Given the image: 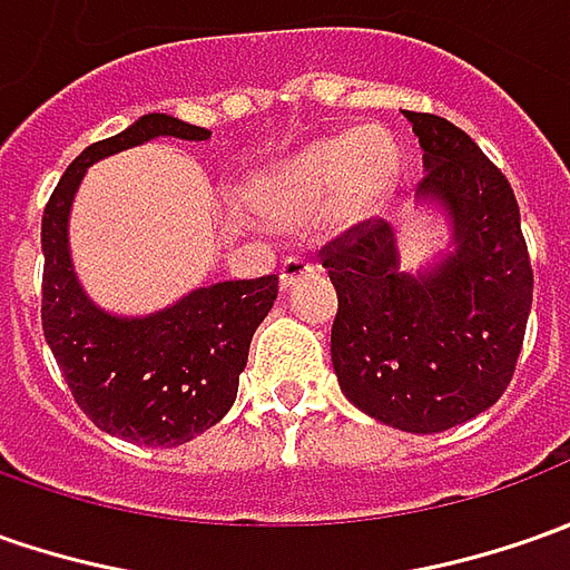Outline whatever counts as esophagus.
I'll return each instance as SVG.
<instances>
[{"label":"esophagus","instance_id":"obj_1","mask_svg":"<svg viewBox=\"0 0 570 570\" xmlns=\"http://www.w3.org/2000/svg\"><path fill=\"white\" fill-rule=\"evenodd\" d=\"M315 265H312V258H305V255H289L284 265H281V289H289L293 284H299L305 274H312Z\"/></svg>","mask_w":570,"mask_h":570}]
</instances>
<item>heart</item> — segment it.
I'll use <instances>...</instances> for the list:
<instances>
[{"instance_id": "heart-1", "label": "heart", "mask_w": 570, "mask_h": 570, "mask_svg": "<svg viewBox=\"0 0 570 570\" xmlns=\"http://www.w3.org/2000/svg\"><path fill=\"white\" fill-rule=\"evenodd\" d=\"M401 157L384 131H344L315 138L289 157L252 173L248 207L277 229L318 220L324 229H353L379 217L397 186Z\"/></svg>"}]
</instances>
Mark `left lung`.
<instances>
[{"mask_svg": "<svg viewBox=\"0 0 570 570\" xmlns=\"http://www.w3.org/2000/svg\"><path fill=\"white\" fill-rule=\"evenodd\" d=\"M422 148L416 210L448 243L403 271L391 224L327 248L337 289L331 363L365 416L435 435L485 413L514 375L533 271L514 191L480 145L442 116L403 109Z\"/></svg>", "mask_w": 570, "mask_h": 570, "instance_id": "obj_1", "label": "left lung"}]
</instances>
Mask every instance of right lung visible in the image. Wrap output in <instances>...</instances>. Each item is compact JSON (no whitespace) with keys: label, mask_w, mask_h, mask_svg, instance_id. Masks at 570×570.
I'll return each instance as SVG.
<instances>
[{"label":"right lung","mask_w":570,"mask_h":570,"mask_svg":"<svg viewBox=\"0 0 570 570\" xmlns=\"http://www.w3.org/2000/svg\"><path fill=\"white\" fill-rule=\"evenodd\" d=\"M157 138L207 141L210 131L148 112L85 148L43 210V337L78 406L97 429L126 442L176 448L229 413L248 344L277 299V277L195 286L145 315L97 305L71 262L69 220L88 169Z\"/></svg>","instance_id":"right-lung-1"}]
</instances>
